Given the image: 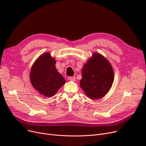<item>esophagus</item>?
<instances>
[{"mask_svg": "<svg viewBox=\"0 0 146 146\" xmlns=\"http://www.w3.org/2000/svg\"><path fill=\"white\" fill-rule=\"evenodd\" d=\"M68 80L70 81H72V82H75L76 78L75 77H69V78H68Z\"/></svg>", "mask_w": 146, "mask_h": 146, "instance_id": "1", "label": "esophagus"}]
</instances>
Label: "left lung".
I'll list each match as a JSON object with an SVG mask.
<instances>
[{
    "label": "left lung",
    "mask_w": 146,
    "mask_h": 146,
    "mask_svg": "<svg viewBox=\"0 0 146 146\" xmlns=\"http://www.w3.org/2000/svg\"><path fill=\"white\" fill-rule=\"evenodd\" d=\"M80 86L88 97L98 99L108 92L113 82V68L104 56L95 52L82 70Z\"/></svg>",
    "instance_id": "left-lung-1"
}]
</instances>
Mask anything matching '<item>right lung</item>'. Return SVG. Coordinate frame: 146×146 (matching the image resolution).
Instances as JSON below:
<instances>
[{"label":"right lung","mask_w":146,"mask_h":146,"mask_svg":"<svg viewBox=\"0 0 146 146\" xmlns=\"http://www.w3.org/2000/svg\"><path fill=\"white\" fill-rule=\"evenodd\" d=\"M56 61L50 52L38 57L31 68L30 81L34 88L41 95L50 98L56 94L66 80L56 67Z\"/></svg>","instance_id":"right-lung-1"}]
</instances>
